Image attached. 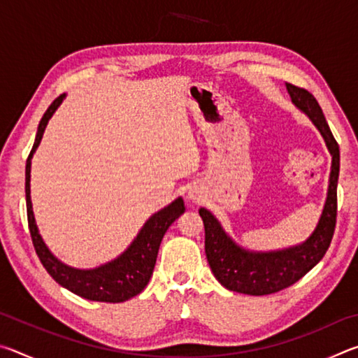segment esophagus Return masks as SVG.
Masks as SVG:
<instances>
[{
	"label": "esophagus",
	"mask_w": 358,
	"mask_h": 358,
	"mask_svg": "<svg viewBox=\"0 0 358 358\" xmlns=\"http://www.w3.org/2000/svg\"><path fill=\"white\" fill-rule=\"evenodd\" d=\"M192 199H194V196H192Z\"/></svg>",
	"instance_id": "obj_1"
}]
</instances>
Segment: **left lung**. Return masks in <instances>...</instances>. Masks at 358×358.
Masks as SVG:
<instances>
[{"label": "left lung", "instance_id": "1", "mask_svg": "<svg viewBox=\"0 0 358 358\" xmlns=\"http://www.w3.org/2000/svg\"><path fill=\"white\" fill-rule=\"evenodd\" d=\"M294 104L305 112L322 134L331 155L329 192L322 215L311 237L287 250L254 252L238 246L224 232L220 221L207 208L199 210L205 227V254L210 268L224 287L248 295H268L292 286L325 256L336 226V186L339 147L327 124L316 98L305 88L286 83Z\"/></svg>", "mask_w": 358, "mask_h": 358}]
</instances>
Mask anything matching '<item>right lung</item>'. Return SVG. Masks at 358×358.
I'll return each mask as SVG.
<instances>
[{
  "instance_id": "right-lung-1",
  "label": "right lung",
  "mask_w": 358,
  "mask_h": 358,
  "mask_svg": "<svg viewBox=\"0 0 358 358\" xmlns=\"http://www.w3.org/2000/svg\"><path fill=\"white\" fill-rule=\"evenodd\" d=\"M66 94L58 96L47 108L44 117L41 118L38 126V134L36 141L27 159L25 169V194H27V215H28V227L31 234V240L34 245L36 254L44 265L53 280L62 284L71 292L78 296H83L87 300L93 301H106V303H121L132 299L137 294H141L147 286L151 275H153L157 251L162 237L167 232V229L172 226V222L185 213V202L178 197L167 205L166 208L157 211L150 220L143 224L141 232L132 241L131 246L121 256H118L112 262H107L98 268L92 270H78L72 268L69 265H64L62 260H58L53 254L48 251L44 240L39 235L38 226H36L31 196H29V178H31V157L36 148L39 147L42 134H44L45 126L52 115L62 104Z\"/></svg>"
}]
</instances>
